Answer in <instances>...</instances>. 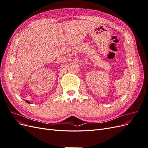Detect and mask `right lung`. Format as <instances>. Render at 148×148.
Returning <instances> with one entry per match:
<instances>
[{"label":"right lung","mask_w":148,"mask_h":148,"mask_svg":"<svg viewBox=\"0 0 148 148\" xmlns=\"http://www.w3.org/2000/svg\"><path fill=\"white\" fill-rule=\"evenodd\" d=\"M26 102H27V103H29H29H30V102H29L28 101H27V100H26Z\"/></svg>","instance_id":"obj_1"}]
</instances>
